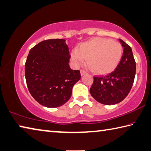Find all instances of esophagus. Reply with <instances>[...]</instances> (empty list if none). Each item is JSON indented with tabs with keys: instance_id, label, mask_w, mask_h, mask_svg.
Wrapping results in <instances>:
<instances>
[{
	"instance_id": "34e87169",
	"label": "esophagus",
	"mask_w": 151,
	"mask_h": 151,
	"mask_svg": "<svg viewBox=\"0 0 151 151\" xmlns=\"http://www.w3.org/2000/svg\"><path fill=\"white\" fill-rule=\"evenodd\" d=\"M86 73H87L84 70H81V76H83V75H85V74H86Z\"/></svg>"
}]
</instances>
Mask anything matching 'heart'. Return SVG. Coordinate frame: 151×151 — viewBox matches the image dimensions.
I'll use <instances>...</instances> for the list:
<instances>
[{
    "label": "heart",
    "instance_id": "heart-1",
    "mask_svg": "<svg viewBox=\"0 0 151 151\" xmlns=\"http://www.w3.org/2000/svg\"><path fill=\"white\" fill-rule=\"evenodd\" d=\"M123 48L119 42L105 38H95L83 43L78 49H74L71 58L76 66L88 65L98 74H108L115 70L119 63Z\"/></svg>",
    "mask_w": 151,
    "mask_h": 151
}]
</instances>
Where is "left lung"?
Wrapping results in <instances>:
<instances>
[{"instance_id": "left-lung-1", "label": "left lung", "mask_w": 151, "mask_h": 151, "mask_svg": "<svg viewBox=\"0 0 151 151\" xmlns=\"http://www.w3.org/2000/svg\"><path fill=\"white\" fill-rule=\"evenodd\" d=\"M123 54L114 71L105 76L94 77L90 89L92 96L105 105H114L122 102L129 93L136 73V63L132 49L119 39Z\"/></svg>"}]
</instances>
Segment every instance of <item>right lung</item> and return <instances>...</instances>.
<instances>
[{
    "instance_id": "add662e5",
    "label": "right lung",
    "mask_w": 151,
    "mask_h": 151,
    "mask_svg": "<svg viewBox=\"0 0 151 151\" xmlns=\"http://www.w3.org/2000/svg\"><path fill=\"white\" fill-rule=\"evenodd\" d=\"M69 50L65 40L40 42L29 52L25 63L27 86L32 97L47 108H57L69 100L79 70H72Z\"/></svg>"
}]
</instances>
